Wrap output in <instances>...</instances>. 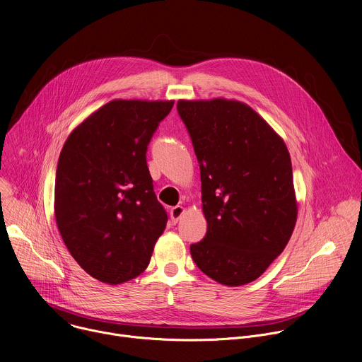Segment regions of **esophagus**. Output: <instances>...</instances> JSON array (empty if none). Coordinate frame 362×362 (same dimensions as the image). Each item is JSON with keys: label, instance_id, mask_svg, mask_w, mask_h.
Masks as SVG:
<instances>
[{"label": "esophagus", "instance_id": "34e87169", "mask_svg": "<svg viewBox=\"0 0 362 362\" xmlns=\"http://www.w3.org/2000/svg\"><path fill=\"white\" fill-rule=\"evenodd\" d=\"M183 214H185L183 206H175V208H172L170 209V222H172V225H176Z\"/></svg>", "mask_w": 362, "mask_h": 362}]
</instances>
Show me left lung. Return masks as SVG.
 Masks as SVG:
<instances>
[{"label": "left lung", "instance_id": "8db88e82", "mask_svg": "<svg viewBox=\"0 0 362 362\" xmlns=\"http://www.w3.org/2000/svg\"><path fill=\"white\" fill-rule=\"evenodd\" d=\"M200 168L204 238L190 245L197 268L228 286L259 278L285 249L296 222L289 151L239 101H177Z\"/></svg>", "mask_w": 362, "mask_h": 362}]
</instances>
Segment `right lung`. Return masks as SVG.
<instances>
[{
	"instance_id": "1",
	"label": "right lung",
	"mask_w": 362,
	"mask_h": 362,
	"mask_svg": "<svg viewBox=\"0 0 362 362\" xmlns=\"http://www.w3.org/2000/svg\"><path fill=\"white\" fill-rule=\"evenodd\" d=\"M172 107L173 101L113 100L84 120L60 153L57 226L77 264L101 282L140 275L166 228L146 153Z\"/></svg>"
}]
</instances>
